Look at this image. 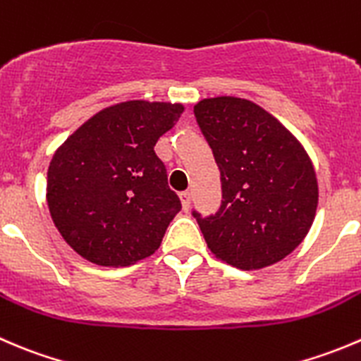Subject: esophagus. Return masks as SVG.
Listing matches in <instances>:
<instances>
[{
    "instance_id": "1",
    "label": "esophagus",
    "mask_w": 361,
    "mask_h": 361,
    "mask_svg": "<svg viewBox=\"0 0 361 361\" xmlns=\"http://www.w3.org/2000/svg\"><path fill=\"white\" fill-rule=\"evenodd\" d=\"M180 201H181V206H183V212H188V208H190V192L188 190L181 192Z\"/></svg>"
}]
</instances>
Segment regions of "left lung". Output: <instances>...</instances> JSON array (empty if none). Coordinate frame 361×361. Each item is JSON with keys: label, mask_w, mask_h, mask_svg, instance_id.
I'll use <instances>...</instances> for the list:
<instances>
[{"label": "left lung", "mask_w": 361, "mask_h": 361, "mask_svg": "<svg viewBox=\"0 0 361 361\" xmlns=\"http://www.w3.org/2000/svg\"><path fill=\"white\" fill-rule=\"evenodd\" d=\"M195 118L222 181L219 212H194L212 254L240 269H259L291 254L312 227L319 199L316 171L302 142L257 104L202 99Z\"/></svg>", "instance_id": "8db88e82"}]
</instances>
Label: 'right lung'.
Segmentation results:
<instances>
[{"mask_svg":"<svg viewBox=\"0 0 361 361\" xmlns=\"http://www.w3.org/2000/svg\"><path fill=\"white\" fill-rule=\"evenodd\" d=\"M183 104L127 100L84 121L52 155L47 204L63 240L86 261L128 266L149 257L181 209L157 157Z\"/></svg>","mask_w":361,"mask_h":361,"instance_id":"obj_1","label":"right lung"}]
</instances>
